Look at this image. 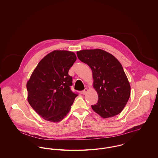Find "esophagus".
<instances>
[{"label": "esophagus", "instance_id": "obj_1", "mask_svg": "<svg viewBox=\"0 0 158 158\" xmlns=\"http://www.w3.org/2000/svg\"><path fill=\"white\" fill-rule=\"evenodd\" d=\"M88 92V89L87 88H85L82 91V94H83V95H85V94H87V93Z\"/></svg>", "mask_w": 158, "mask_h": 158}]
</instances>
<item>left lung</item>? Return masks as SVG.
I'll list each match as a JSON object with an SVG mask.
<instances>
[{"label": "left lung", "mask_w": 158, "mask_h": 158, "mask_svg": "<svg viewBox=\"0 0 158 158\" xmlns=\"http://www.w3.org/2000/svg\"><path fill=\"white\" fill-rule=\"evenodd\" d=\"M79 59L92 70L93 87L98 95L94 111L106 119L119 114L127 104L131 87L119 61L111 54L101 49L77 52Z\"/></svg>", "instance_id": "obj_1"}]
</instances>
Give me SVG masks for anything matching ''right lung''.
<instances>
[{
  "label": "right lung",
  "instance_id": "add662e5",
  "mask_svg": "<svg viewBox=\"0 0 158 158\" xmlns=\"http://www.w3.org/2000/svg\"><path fill=\"white\" fill-rule=\"evenodd\" d=\"M76 59L74 52L54 50L39 62L27 81L28 101L45 120L58 123L70 111L77 94L71 91L69 71Z\"/></svg>",
  "mask_w": 158,
  "mask_h": 158
}]
</instances>
